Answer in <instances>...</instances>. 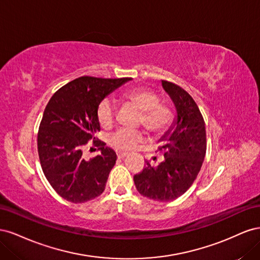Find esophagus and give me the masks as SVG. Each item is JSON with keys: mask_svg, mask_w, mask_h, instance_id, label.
I'll return each mask as SVG.
<instances>
[{"mask_svg": "<svg viewBox=\"0 0 260 260\" xmlns=\"http://www.w3.org/2000/svg\"><path fill=\"white\" fill-rule=\"evenodd\" d=\"M117 156H118V158H123V157L128 156V153H124V152H117Z\"/></svg>", "mask_w": 260, "mask_h": 260, "instance_id": "34e87169", "label": "esophagus"}]
</instances>
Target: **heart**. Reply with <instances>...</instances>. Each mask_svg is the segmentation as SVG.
I'll use <instances>...</instances> for the list:
<instances>
[{
  "label": "heart",
  "instance_id": "heart-1",
  "mask_svg": "<svg viewBox=\"0 0 260 260\" xmlns=\"http://www.w3.org/2000/svg\"><path fill=\"white\" fill-rule=\"evenodd\" d=\"M123 98L142 111L141 123L156 135L166 130L172 119V113L168 106L159 103V96L146 88L131 89L124 92ZM116 107L111 99H105L98 107V119L102 127H111L115 121ZM144 133L138 130L119 129L109 139V143L121 151H131L144 140Z\"/></svg>",
  "mask_w": 260,
  "mask_h": 260
}]
</instances>
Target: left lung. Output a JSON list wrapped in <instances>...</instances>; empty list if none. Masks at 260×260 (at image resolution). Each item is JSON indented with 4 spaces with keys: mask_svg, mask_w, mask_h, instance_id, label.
Wrapping results in <instances>:
<instances>
[{
    "mask_svg": "<svg viewBox=\"0 0 260 260\" xmlns=\"http://www.w3.org/2000/svg\"><path fill=\"white\" fill-rule=\"evenodd\" d=\"M176 107V118L159 139L164 160L156 167L146 161L133 177L141 195L154 201L170 202L184 194L198 177L206 155V129L195 101L179 85L161 80Z\"/></svg>",
    "mask_w": 260,
    "mask_h": 260,
    "instance_id": "8db88e82",
    "label": "left lung"
}]
</instances>
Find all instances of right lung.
Segmentation results:
<instances>
[{
    "label": "right lung",
    "instance_id": "1",
    "mask_svg": "<svg viewBox=\"0 0 260 260\" xmlns=\"http://www.w3.org/2000/svg\"><path fill=\"white\" fill-rule=\"evenodd\" d=\"M130 80L80 77L61 86L46 105L38 132L39 158L45 178L66 201L84 203L104 192L117 155L95 141L101 154L85 160L83 146L101 129V102Z\"/></svg>",
    "mask_w": 260,
    "mask_h": 260
}]
</instances>
